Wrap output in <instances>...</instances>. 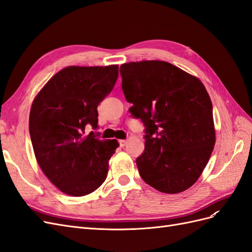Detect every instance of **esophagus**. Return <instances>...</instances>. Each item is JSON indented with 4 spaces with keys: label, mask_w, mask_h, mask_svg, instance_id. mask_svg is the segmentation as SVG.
<instances>
[{
    "label": "esophagus",
    "mask_w": 252,
    "mask_h": 252,
    "mask_svg": "<svg viewBox=\"0 0 252 252\" xmlns=\"http://www.w3.org/2000/svg\"><path fill=\"white\" fill-rule=\"evenodd\" d=\"M119 143H120V146H121V147H124L125 145L127 144V141H126V140H120Z\"/></svg>",
    "instance_id": "34e87169"
}]
</instances>
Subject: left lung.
<instances>
[{"label": "left lung", "instance_id": "obj_1", "mask_svg": "<svg viewBox=\"0 0 252 252\" xmlns=\"http://www.w3.org/2000/svg\"><path fill=\"white\" fill-rule=\"evenodd\" d=\"M131 117L145 126V150L135 159L145 183L165 193L191 187L216 143L212 103L202 82L163 61L121 65Z\"/></svg>", "mask_w": 252, "mask_h": 252}]
</instances>
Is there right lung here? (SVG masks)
Here are the masks:
<instances>
[{"label": "right lung", "mask_w": 252, "mask_h": 252, "mask_svg": "<svg viewBox=\"0 0 252 252\" xmlns=\"http://www.w3.org/2000/svg\"><path fill=\"white\" fill-rule=\"evenodd\" d=\"M119 66L64 68L34 98L29 132L36 161L61 191L72 196L94 192L107 178L108 161L117 140L86 132L97 125V105L111 90Z\"/></svg>", "instance_id": "obj_1"}]
</instances>
